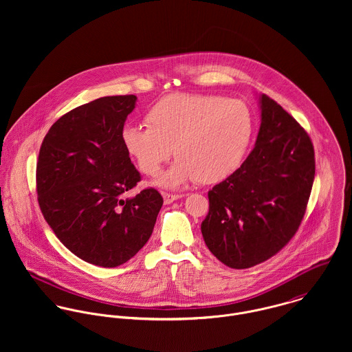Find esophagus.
<instances>
[{"mask_svg": "<svg viewBox=\"0 0 352 352\" xmlns=\"http://www.w3.org/2000/svg\"><path fill=\"white\" fill-rule=\"evenodd\" d=\"M162 197H164V201H165L166 204H169V203H172V201H177V199L183 198L184 195H183V194H168V192H162Z\"/></svg>", "mask_w": 352, "mask_h": 352, "instance_id": "34e87169", "label": "esophagus"}]
</instances>
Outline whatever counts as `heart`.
<instances>
[{
  "label": "heart",
  "instance_id": "1",
  "mask_svg": "<svg viewBox=\"0 0 352 352\" xmlns=\"http://www.w3.org/2000/svg\"><path fill=\"white\" fill-rule=\"evenodd\" d=\"M149 126L126 124L122 144L146 173L157 175L175 153L177 161L157 184L180 188L201 179L215 183L233 173L251 142L253 118L244 101L219 95L175 94L151 105Z\"/></svg>",
  "mask_w": 352,
  "mask_h": 352
}]
</instances>
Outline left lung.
<instances>
[{"label":"left lung","mask_w":352,"mask_h":352,"mask_svg":"<svg viewBox=\"0 0 352 352\" xmlns=\"http://www.w3.org/2000/svg\"><path fill=\"white\" fill-rule=\"evenodd\" d=\"M261 124L241 166L208 191L201 234L210 252L244 270L280 251L297 233L311 192L316 161L301 124L267 95Z\"/></svg>","instance_id":"8db88e82"}]
</instances>
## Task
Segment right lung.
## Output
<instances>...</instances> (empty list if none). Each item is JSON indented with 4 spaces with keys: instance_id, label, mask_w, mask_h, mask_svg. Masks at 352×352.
Wrapping results in <instances>:
<instances>
[{
    "instance_id": "add662e5",
    "label": "right lung",
    "mask_w": 352,
    "mask_h": 352,
    "mask_svg": "<svg viewBox=\"0 0 352 352\" xmlns=\"http://www.w3.org/2000/svg\"><path fill=\"white\" fill-rule=\"evenodd\" d=\"M137 96H105L60 116L36 164L38 201L59 241L87 263L112 268L151 239L164 203L154 188L122 195L141 175L122 144Z\"/></svg>"
}]
</instances>
